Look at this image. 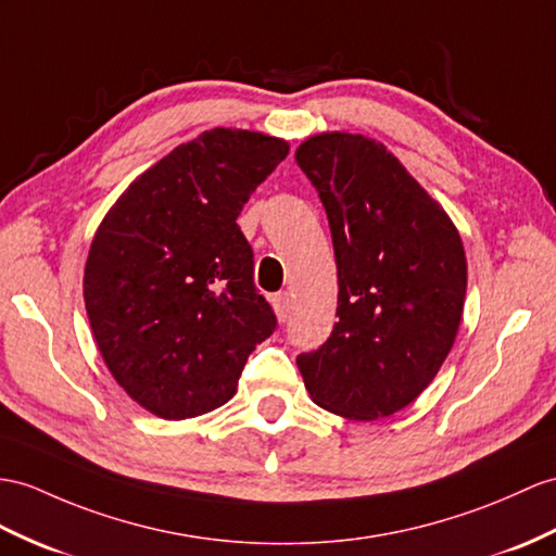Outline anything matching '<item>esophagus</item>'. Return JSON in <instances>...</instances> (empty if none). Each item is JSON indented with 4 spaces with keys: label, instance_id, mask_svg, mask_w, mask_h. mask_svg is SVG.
<instances>
[{
    "label": "esophagus",
    "instance_id": "1",
    "mask_svg": "<svg viewBox=\"0 0 556 556\" xmlns=\"http://www.w3.org/2000/svg\"><path fill=\"white\" fill-rule=\"evenodd\" d=\"M274 308H276V314H278L280 320H288L290 314H292V308H294L292 296L288 292H278L274 296Z\"/></svg>",
    "mask_w": 556,
    "mask_h": 556
}]
</instances>
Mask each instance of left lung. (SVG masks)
Listing matches in <instances>:
<instances>
[{"label":"left lung","instance_id":"8db88e82","mask_svg":"<svg viewBox=\"0 0 556 556\" xmlns=\"http://www.w3.org/2000/svg\"><path fill=\"white\" fill-rule=\"evenodd\" d=\"M294 157L328 214L340 282V320L296 365L320 408L349 419L394 415L429 387L455 342L463 240L382 143L320 134Z\"/></svg>","mask_w":556,"mask_h":556}]
</instances>
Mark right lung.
<instances>
[{"label":"right lung","mask_w":556,"mask_h":556,"mask_svg":"<svg viewBox=\"0 0 556 556\" xmlns=\"http://www.w3.org/2000/svg\"><path fill=\"white\" fill-rule=\"evenodd\" d=\"M288 151L260 131L200 134L143 172L93 236V337L117 384L157 417L219 408L278 328L236 219Z\"/></svg>","instance_id":"add662e5"}]
</instances>
